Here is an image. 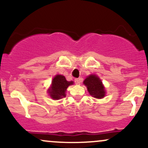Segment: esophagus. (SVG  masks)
<instances>
[{
  "instance_id": "obj_1",
  "label": "esophagus",
  "mask_w": 148,
  "mask_h": 148,
  "mask_svg": "<svg viewBox=\"0 0 148 148\" xmlns=\"http://www.w3.org/2000/svg\"><path fill=\"white\" fill-rule=\"evenodd\" d=\"M81 78H79V79H75V80H74V81H75V84L76 85H79L80 84H81Z\"/></svg>"
}]
</instances>
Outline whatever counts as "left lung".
<instances>
[{
	"instance_id": "8db88e82",
	"label": "left lung",
	"mask_w": 148,
	"mask_h": 148,
	"mask_svg": "<svg viewBox=\"0 0 148 148\" xmlns=\"http://www.w3.org/2000/svg\"><path fill=\"white\" fill-rule=\"evenodd\" d=\"M84 84L87 86L90 95L97 99H101L104 97L105 90L102 82L96 75H90L84 80Z\"/></svg>"
}]
</instances>
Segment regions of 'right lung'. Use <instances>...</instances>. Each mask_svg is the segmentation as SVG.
<instances>
[{
  "label": "right lung",
  "instance_id": "obj_1",
  "mask_svg": "<svg viewBox=\"0 0 148 148\" xmlns=\"http://www.w3.org/2000/svg\"><path fill=\"white\" fill-rule=\"evenodd\" d=\"M73 84V81H67L62 75H56L52 81L51 87L49 90L51 97L59 99L65 97V91L67 87Z\"/></svg>",
  "mask_w": 148,
  "mask_h": 148
}]
</instances>
